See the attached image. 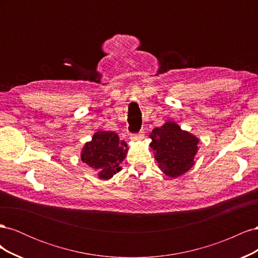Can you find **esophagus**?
I'll return each mask as SVG.
<instances>
[{"mask_svg":"<svg viewBox=\"0 0 258 258\" xmlns=\"http://www.w3.org/2000/svg\"><path fill=\"white\" fill-rule=\"evenodd\" d=\"M144 136H145L144 131H143V130H141V131L139 132V134H134V135H131V136H130V139L132 140V141H141V140H143V139H144Z\"/></svg>","mask_w":258,"mask_h":258,"instance_id":"obj_1","label":"esophagus"}]
</instances>
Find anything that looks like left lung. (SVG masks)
I'll return each mask as SVG.
<instances>
[{
    "instance_id": "obj_1",
    "label": "left lung",
    "mask_w": 258,
    "mask_h": 258,
    "mask_svg": "<svg viewBox=\"0 0 258 258\" xmlns=\"http://www.w3.org/2000/svg\"><path fill=\"white\" fill-rule=\"evenodd\" d=\"M150 138L155 158L166 175L177 177L195 165L199 139L182 130L177 123L167 121L161 127L153 129Z\"/></svg>"
}]
</instances>
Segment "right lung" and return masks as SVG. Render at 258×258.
<instances>
[{"instance_id": "1", "label": "right lung", "mask_w": 258, "mask_h": 258, "mask_svg": "<svg viewBox=\"0 0 258 258\" xmlns=\"http://www.w3.org/2000/svg\"><path fill=\"white\" fill-rule=\"evenodd\" d=\"M128 145L120 141L114 131H98L90 142L83 147V162L97 170L101 179H110L121 170L120 162L126 158Z\"/></svg>"}]
</instances>
